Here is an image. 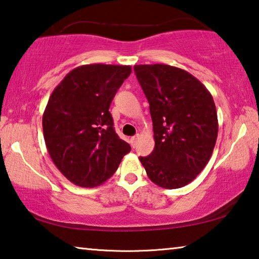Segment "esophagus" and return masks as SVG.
<instances>
[{
  "mask_svg": "<svg viewBox=\"0 0 259 259\" xmlns=\"http://www.w3.org/2000/svg\"><path fill=\"white\" fill-rule=\"evenodd\" d=\"M137 139H138V136H135V137H131V138H130L131 146H133V147L136 146V144H137Z\"/></svg>",
  "mask_w": 259,
  "mask_h": 259,
  "instance_id": "34e87169",
  "label": "esophagus"
}]
</instances>
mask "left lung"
<instances>
[{
	"mask_svg": "<svg viewBox=\"0 0 259 259\" xmlns=\"http://www.w3.org/2000/svg\"><path fill=\"white\" fill-rule=\"evenodd\" d=\"M150 103L155 147L139 160L151 181L181 188L194 181L212 155L218 135L216 106L207 88L182 68L135 65Z\"/></svg>",
	"mask_w": 259,
	"mask_h": 259,
	"instance_id": "obj_1",
	"label": "left lung"
}]
</instances>
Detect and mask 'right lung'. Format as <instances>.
Masks as SVG:
<instances>
[{
	"label": "right lung",
	"instance_id": "right-lung-1",
	"mask_svg": "<svg viewBox=\"0 0 259 259\" xmlns=\"http://www.w3.org/2000/svg\"><path fill=\"white\" fill-rule=\"evenodd\" d=\"M130 74L126 65H82L52 91L42 117L46 145L59 171L77 186L102 185L131 151L108 111Z\"/></svg>",
	"mask_w": 259,
	"mask_h": 259
}]
</instances>
